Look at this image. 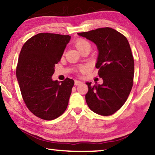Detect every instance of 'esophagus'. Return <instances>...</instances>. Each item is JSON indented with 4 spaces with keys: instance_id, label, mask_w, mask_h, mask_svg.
I'll list each match as a JSON object with an SVG mask.
<instances>
[{
    "instance_id": "obj_1",
    "label": "esophagus",
    "mask_w": 155,
    "mask_h": 155,
    "mask_svg": "<svg viewBox=\"0 0 155 155\" xmlns=\"http://www.w3.org/2000/svg\"><path fill=\"white\" fill-rule=\"evenodd\" d=\"M74 83H75L76 85H79L81 84H82V81H79V80H75Z\"/></svg>"
}]
</instances>
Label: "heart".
Instances as JSON below:
<instances>
[{
	"mask_svg": "<svg viewBox=\"0 0 155 155\" xmlns=\"http://www.w3.org/2000/svg\"><path fill=\"white\" fill-rule=\"evenodd\" d=\"M90 46V44L87 42V41L84 40H78L77 41V42L75 44L76 47H77V49L79 51L80 49H81L82 48H84L86 46Z\"/></svg>",
	"mask_w": 155,
	"mask_h": 155,
	"instance_id": "1",
	"label": "heart"
}]
</instances>
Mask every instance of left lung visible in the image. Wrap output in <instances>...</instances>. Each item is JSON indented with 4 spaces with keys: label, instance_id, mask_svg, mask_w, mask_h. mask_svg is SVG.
Wrapping results in <instances>:
<instances>
[{
    "label": "left lung",
    "instance_id": "8db88e82",
    "mask_svg": "<svg viewBox=\"0 0 155 155\" xmlns=\"http://www.w3.org/2000/svg\"><path fill=\"white\" fill-rule=\"evenodd\" d=\"M78 35L97 46L95 67L103 79L101 85L85 83L88 87L85 94L87 104L95 114L105 116L114 114L125 103L133 85L134 61L127 39L110 28Z\"/></svg>",
    "mask_w": 155,
    "mask_h": 155
}]
</instances>
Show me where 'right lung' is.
Instances as JSON below:
<instances>
[{
	"label": "right lung",
	"mask_w": 155,
	"mask_h": 155,
	"mask_svg": "<svg viewBox=\"0 0 155 155\" xmlns=\"http://www.w3.org/2000/svg\"><path fill=\"white\" fill-rule=\"evenodd\" d=\"M70 39V35L39 33L21 50L17 67L21 92L28 108L41 119L54 120L68 107L74 81L67 78L59 82L52 76Z\"/></svg>",
	"instance_id": "right-lung-1"
}]
</instances>
